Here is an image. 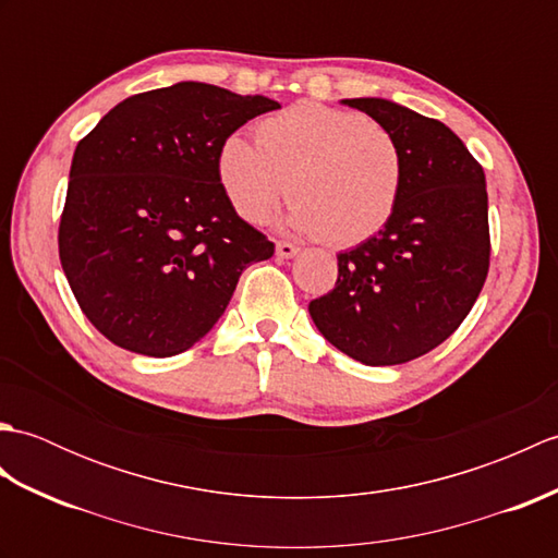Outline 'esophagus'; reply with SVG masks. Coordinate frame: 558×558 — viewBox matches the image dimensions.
I'll return each mask as SVG.
<instances>
[{"instance_id":"1","label":"esophagus","mask_w":558,"mask_h":558,"mask_svg":"<svg viewBox=\"0 0 558 558\" xmlns=\"http://www.w3.org/2000/svg\"><path fill=\"white\" fill-rule=\"evenodd\" d=\"M300 254V246H294L292 242H276V256L278 258H292Z\"/></svg>"}]
</instances>
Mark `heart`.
<instances>
[{"instance_id": "1", "label": "heart", "mask_w": 558, "mask_h": 558, "mask_svg": "<svg viewBox=\"0 0 558 558\" xmlns=\"http://www.w3.org/2000/svg\"><path fill=\"white\" fill-rule=\"evenodd\" d=\"M254 138L228 136L216 158L220 192L242 220L266 222L288 192L292 230L354 246L396 216L405 156L369 117L306 100L258 122Z\"/></svg>"}]
</instances>
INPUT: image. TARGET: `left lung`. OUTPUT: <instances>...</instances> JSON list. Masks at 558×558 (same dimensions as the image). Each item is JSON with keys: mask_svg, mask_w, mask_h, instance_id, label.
I'll use <instances>...</instances> for the list:
<instances>
[{"mask_svg": "<svg viewBox=\"0 0 558 558\" xmlns=\"http://www.w3.org/2000/svg\"><path fill=\"white\" fill-rule=\"evenodd\" d=\"M342 105L388 129L405 156L396 216L338 254L336 288L310 302L322 336L369 366L417 360L453 333L489 270V206L482 165L450 129L398 102Z\"/></svg>", "mask_w": 558, "mask_h": 558, "instance_id": "1", "label": "left lung"}]
</instances>
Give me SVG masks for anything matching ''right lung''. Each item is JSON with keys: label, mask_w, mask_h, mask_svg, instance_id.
<instances>
[{"label": "right lung", "mask_w": 558, "mask_h": 558, "mask_svg": "<svg viewBox=\"0 0 558 558\" xmlns=\"http://www.w3.org/2000/svg\"><path fill=\"white\" fill-rule=\"evenodd\" d=\"M182 81L138 93L78 141L59 222V260L88 322L148 357L189 350L218 324L242 270L276 252L222 196L218 148L278 110Z\"/></svg>", "instance_id": "obj_1"}]
</instances>
